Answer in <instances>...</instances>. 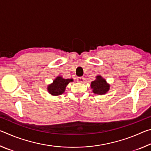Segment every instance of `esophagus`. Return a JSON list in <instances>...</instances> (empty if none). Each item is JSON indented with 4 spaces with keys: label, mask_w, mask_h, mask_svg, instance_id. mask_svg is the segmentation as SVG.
Listing matches in <instances>:
<instances>
[{
    "label": "esophagus",
    "mask_w": 151,
    "mask_h": 151,
    "mask_svg": "<svg viewBox=\"0 0 151 151\" xmlns=\"http://www.w3.org/2000/svg\"><path fill=\"white\" fill-rule=\"evenodd\" d=\"M77 81L79 82V83H84V81H85V77H78Z\"/></svg>",
    "instance_id": "esophagus-1"
}]
</instances>
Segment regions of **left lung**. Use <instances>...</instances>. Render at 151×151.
I'll use <instances>...</instances> for the list:
<instances>
[{"instance_id": "1", "label": "left lung", "mask_w": 151, "mask_h": 151, "mask_svg": "<svg viewBox=\"0 0 151 151\" xmlns=\"http://www.w3.org/2000/svg\"><path fill=\"white\" fill-rule=\"evenodd\" d=\"M91 88L93 89V92L94 94H105L110 90V84L107 83L106 81L103 76L98 75L96 76V79L91 82Z\"/></svg>"}]
</instances>
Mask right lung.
Here are the masks:
<instances>
[{
  "mask_svg": "<svg viewBox=\"0 0 151 151\" xmlns=\"http://www.w3.org/2000/svg\"><path fill=\"white\" fill-rule=\"evenodd\" d=\"M73 78H64L62 76H58L51 84L47 86V91L50 95L58 96L65 93L66 86L70 82H73Z\"/></svg>",
  "mask_w": 151,
  "mask_h": 151,
  "instance_id": "1",
  "label": "right lung"
}]
</instances>
